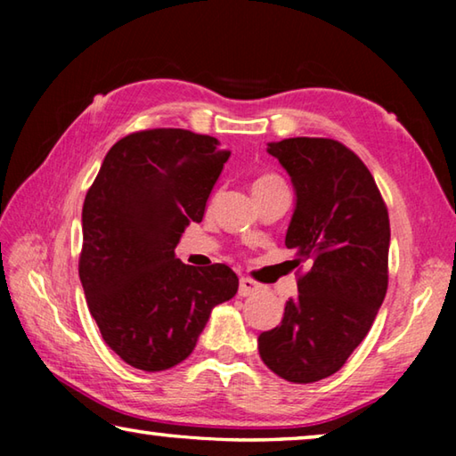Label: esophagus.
Listing matches in <instances>:
<instances>
[{"label": "esophagus", "mask_w": 456, "mask_h": 456, "mask_svg": "<svg viewBox=\"0 0 456 456\" xmlns=\"http://www.w3.org/2000/svg\"><path fill=\"white\" fill-rule=\"evenodd\" d=\"M261 289V285L257 281L249 280V277H241L239 280V296L241 297H249L253 293H257Z\"/></svg>", "instance_id": "obj_1"}]
</instances>
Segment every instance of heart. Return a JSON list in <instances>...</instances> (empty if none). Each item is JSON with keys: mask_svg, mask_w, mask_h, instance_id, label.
Instances as JSON below:
<instances>
[{"mask_svg": "<svg viewBox=\"0 0 456 456\" xmlns=\"http://www.w3.org/2000/svg\"><path fill=\"white\" fill-rule=\"evenodd\" d=\"M277 184H285L280 176L273 175V173H261L256 176V181H253V195L261 191H267V189H273Z\"/></svg>", "mask_w": 456, "mask_h": 456, "instance_id": "heart-1", "label": "heart"}]
</instances>
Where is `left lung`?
Listing matches in <instances>:
<instances>
[{"instance_id":"8db88e82","label":"left lung","mask_w":456,"mask_h":456,"mask_svg":"<svg viewBox=\"0 0 456 456\" xmlns=\"http://www.w3.org/2000/svg\"><path fill=\"white\" fill-rule=\"evenodd\" d=\"M296 189L285 247L310 269L283 320L257 338L269 370L296 384L318 382L346 364L372 328L388 289V209L368 167L331 138L269 142Z\"/></svg>"}]
</instances>
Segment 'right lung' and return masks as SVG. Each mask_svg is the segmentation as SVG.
<instances>
[{
    "label": "right lung",
    "mask_w": 456,
    "mask_h": 456,
    "mask_svg": "<svg viewBox=\"0 0 456 456\" xmlns=\"http://www.w3.org/2000/svg\"><path fill=\"white\" fill-rule=\"evenodd\" d=\"M229 151L183 128L133 133L104 157L82 207L80 281L112 352L160 372L195 350L215 305L237 293L225 264L175 257L184 227L200 223Z\"/></svg>",
    "instance_id": "1"
}]
</instances>
